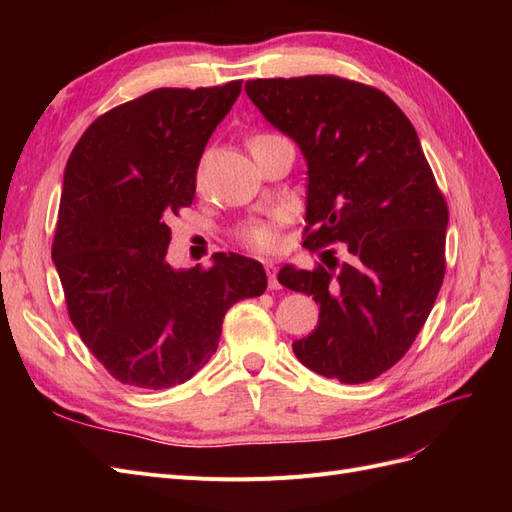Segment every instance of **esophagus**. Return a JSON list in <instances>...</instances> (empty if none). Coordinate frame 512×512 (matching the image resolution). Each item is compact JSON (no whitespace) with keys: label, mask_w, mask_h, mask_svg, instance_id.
<instances>
[{"label":"esophagus","mask_w":512,"mask_h":512,"mask_svg":"<svg viewBox=\"0 0 512 512\" xmlns=\"http://www.w3.org/2000/svg\"><path fill=\"white\" fill-rule=\"evenodd\" d=\"M265 269H267V275H269V288L271 290H280L282 284L277 282V267L273 260H265Z\"/></svg>","instance_id":"1"}]
</instances>
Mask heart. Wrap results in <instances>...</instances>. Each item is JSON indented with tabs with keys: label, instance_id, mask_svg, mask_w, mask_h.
<instances>
[{
	"label": "heart",
	"instance_id": "1",
	"mask_svg": "<svg viewBox=\"0 0 512 512\" xmlns=\"http://www.w3.org/2000/svg\"><path fill=\"white\" fill-rule=\"evenodd\" d=\"M265 138H269V136H265V134L254 136L250 145H254L258 141H265ZM282 222H284L282 211H275V213L267 215V218L250 220L239 228V239L245 245L254 247V250H258V252H271L277 245H280V239H277V226H280Z\"/></svg>",
	"mask_w": 512,
	"mask_h": 512
}]
</instances>
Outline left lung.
I'll return each instance as SVG.
<instances>
[{
    "instance_id": "obj_1",
    "label": "left lung",
    "mask_w": 512,
    "mask_h": 512,
    "mask_svg": "<svg viewBox=\"0 0 512 512\" xmlns=\"http://www.w3.org/2000/svg\"><path fill=\"white\" fill-rule=\"evenodd\" d=\"M245 91L307 162V250L344 243L350 260L282 267V286L320 305L292 344L316 374L378 378L408 352L444 280L448 209L410 119L380 89L331 74L247 81Z\"/></svg>"
}]
</instances>
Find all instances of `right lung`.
<instances>
[{
    "mask_svg": "<svg viewBox=\"0 0 512 512\" xmlns=\"http://www.w3.org/2000/svg\"><path fill=\"white\" fill-rule=\"evenodd\" d=\"M241 81L153 89L98 117L72 149L53 262L68 316L115 380L170 389L218 350L222 322L267 290L258 260L215 254L209 269H173L168 220L190 207L209 136Z\"/></svg>",
    "mask_w": 512,
    "mask_h": 512,
    "instance_id": "right-lung-1",
    "label": "right lung"
}]
</instances>
